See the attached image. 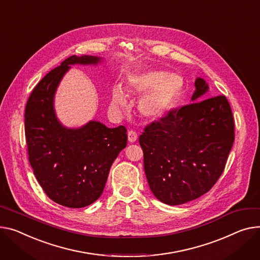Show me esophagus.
I'll return each mask as SVG.
<instances>
[{"label":"esophagus","mask_w":260,"mask_h":260,"mask_svg":"<svg viewBox=\"0 0 260 260\" xmlns=\"http://www.w3.org/2000/svg\"><path fill=\"white\" fill-rule=\"evenodd\" d=\"M127 137H128V141H129L131 143L136 142L137 139H138V135H137V133L134 132V131H128Z\"/></svg>","instance_id":"34e87169"}]
</instances>
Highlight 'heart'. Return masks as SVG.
Listing matches in <instances>:
<instances>
[{
    "label": "heart",
    "instance_id": "heart-1",
    "mask_svg": "<svg viewBox=\"0 0 260 260\" xmlns=\"http://www.w3.org/2000/svg\"><path fill=\"white\" fill-rule=\"evenodd\" d=\"M184 88L183 78L163 70H148L129 76L125 81L127 93L142 97L139 111L143 117L158 119L164 116L179 99ZM111 107L120 113L127 108V97L122 86L117 84L112 92Z\"/></svg>",
    "mask_w": 260,
    "mask_h": 260
}]
</instances>
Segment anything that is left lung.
I'll list each match as a JSON object with an SVG mask.
<instances>
[{
    "instance_id": "8db88e82",
    "label": "left lung",
    "mask_w": 260,
    "mask_h": 260,
    "mask_svg": "<svg viewBox=\"0 0 260 260\" xmlns=\"http://www.w3.org/2000/svg\"><path fill=\"white\" fill-rule=\"evenodd\" d=\"M191 103L171 110L139 137L144 171L153 196L167 205L193 201L213 187L234 142V119L223 95L206 98L197 78Z\"/></svg>"
}]
</instances>
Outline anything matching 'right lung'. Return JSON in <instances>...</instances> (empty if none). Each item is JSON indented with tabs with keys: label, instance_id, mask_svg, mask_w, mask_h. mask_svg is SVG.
<instances>
[{
	"label": "right lung",
	"instance_id": "add662e5",
	"mask_svg": "<svg viewBox=\"0 0 260 260\" xmlns=\"http://www.w3.org/2000/svg\"><path fill=\"white\" fill-rule=\"evenodd\" d=\"M101 59L92 55L64 59L37 84L25 109L34 176L49 199L69 208H82L99 199L113 162L127 143L123 125L109 128L93 120L79 128H68L55 115L54 95L70 66L97 64Z\"/></svg>",
	"mask_w": 260,
	"mask_h": 260
}]
</instances>
